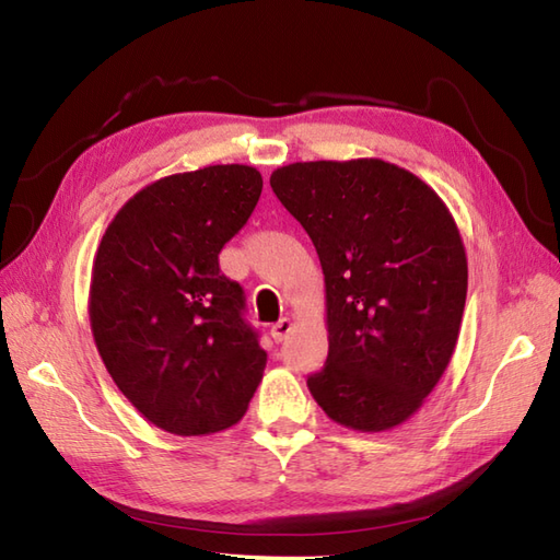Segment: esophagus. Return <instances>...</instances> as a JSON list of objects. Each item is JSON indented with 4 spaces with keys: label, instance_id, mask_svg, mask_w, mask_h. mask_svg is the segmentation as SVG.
<instances>
[{
    "label": "esophagus",
    "instance_id": "34e87169",
    "mask_svg": "<svg viewBox=\"0 0 560 560\" xmlns=\"http://www.w3.org/2000/svg\"><path fill=\"white\" fill-rule=\"evenodd\" d=\"M291 331H293V323H291L289 317H283V319H279L277 325L271 327V337H273V341H283V339L291 335Z\"/></svg>",
    "mask_w": 560,
    "mask_h": 560
}]
</instances>
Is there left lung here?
<instances>
[{
  "instance_id": "8db88e82",
  "label": "left lung",
  "mask_w": 560,
  "mask_h": 560,
  "mask_svg": "<svg viewBox=\"0 0 560 560\" xmlns=\"http://www.w3.org/2000/svg\"><path fill=\"white\" fill-rule=\"evenodd\" d=\"M273 195L317 249L329 353L307 377L331 421L380 433L421 409L457 347L467 255L445 201L380 159L277 168Z\"/></svg>"
}]
</instances>
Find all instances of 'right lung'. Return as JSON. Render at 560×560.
<instances>
[{
  "label": "right lung",
  "instance_id": "right-lung-1",
  "mask_svg": "<svg viewBox=\"0 0 560 560\" xmlns=\"http://www.w3.org/2000/svg\"><path fill=\"white\" fill-rule=\"evenodd\" d=\"M261 195L253 165H207L147 185L93 259L89 317L115 385L153 425L209 435L243 419L267 353L243 319L221 247Z\"/></svg>",
  "mask_w": 560,
  "mask_h": 560
}]
</instances>
